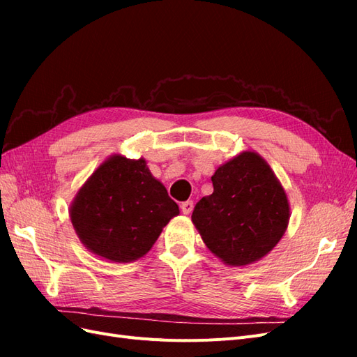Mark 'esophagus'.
Returning a JSON list of instances; mask_svg holds the SVG:
<instances>
[{
    "label": "esophagus",
    "mask_w": 357,
    "mask_h": 357,
    "mask_svg": "<svg viewBox=\"0 0 357 357\" xmlns=\"http://www.w3.org/2000/svg\"><path fill=\"white\" fill-rule=\"evenodd\" d=\"M180 208H181L183 214H190L192 210H193V201H185V202H181Z\"/></svg>",
    "instance_id": "obj_1"
}]
</instances>
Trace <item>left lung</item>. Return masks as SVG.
Here are the masks:
<instances>
[{
    "label": "left lung",
    "mask_w": 357,
    "mask_h": 357,
    "mask_svg": "<svg viewBox=\"0 0 357 357\" xmlns=\"http://www.w3.org/2000/svg\"><path fill=\"white\" fill-rule=\"evenodd\" d=\"M211 181L213 193L192 213L202 241L225 265L245 266L261 261L287 229L290 205L283 185L253 150L225 162Z\"/></svg>",
    "instance_id": "1"
}]
</instances>
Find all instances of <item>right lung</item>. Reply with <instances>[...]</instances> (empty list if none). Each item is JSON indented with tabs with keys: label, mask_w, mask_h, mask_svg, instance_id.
I'll return each instance as SVG.
<instances>
[{
	"label": "right lung",
	"mask_w": 357,
	"mask_h": 357,
	"mask_svg": "<svg viewBox=\"0 0 357 357\" xmlns=\"http://www.w3.org/2000/svg\"><path fill=\"white\" fill-rule=\"evenodd\" d=\"M178 213V205L152 176L144 158L128 159L119 153L92 172L70 205V219L82 244L114 264L147 255Z\"/></svg>",
	"instance_id": "add662e5"
}]
</instances>
